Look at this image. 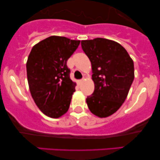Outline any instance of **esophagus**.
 <instances>
[{
	"label": "esophagus",
	"mask_w": 160,
	"mask_h": 160,
	"mask_svg": "<svg viewBox=\"0 0 160 160\" xmlns=\"http://www.w3.org/2000/svg\"><path fill=\"white\" fill-rule=\"evenodd\" d=\"M82 80H83V79H82V80H78V84H79V85H80V84L82 83Z\"/></svg>",
	"instance_id": "34e87169"
}]
</instances>
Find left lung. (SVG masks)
I'll return each instance as SVG.
<instances>
[{
  "instance_id": "obj_1",
  "label": "left lung",
  "mask_w": 160,
  "mask_h": 160,
  "mask_svg": "<svg viewBox=\"0 0 160 160\" xmlns=\"http://www.w3.org/2000/svg\"><path fill=\"white\" fill-rule=\"evenodd\" d=\"M81 47L91 62L95 83L94 92L86 98L88 108L97 117H109L127 97L135 78L133 61L123 47L111 40H82Z\"/></svg>"
}]
</instances>
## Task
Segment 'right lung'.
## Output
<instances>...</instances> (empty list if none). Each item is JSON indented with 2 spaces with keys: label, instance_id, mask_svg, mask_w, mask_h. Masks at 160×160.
Returning <instances> with one entry per match:
<instances>
[{
  "label": "right lung",
  "instance_id": "obj_1",
  "mask_svg": "<svg viewBox=\"0 0 160 160\" xmlns=\"http://www.w3.org/2000/svg\"><path fill=\"white\" fill-rule=\"evenodd\" d=\"M80 40L51 36L34 45L26 63L29 89L38 108L52 118L68 111L76 83L70 78L68 59Z\"/></svg>",
  "mask_w": 160,
  "mask_h": 160
}]
</instances>
